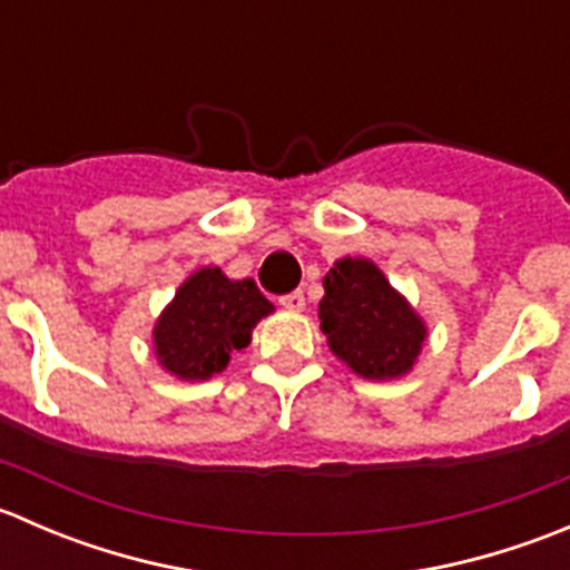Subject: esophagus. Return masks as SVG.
<instances>
[{"label": "esophagus", "instance_id": "obj_1", "mask_svg": "<svg viewBox=\"0 0 570 570\" xmlns=\"http://www.w3.org/2000/svg\"><path fill=\"white\" fill-rule=\"evenodd\" d=\"M278 303L284 308H289V312H301V308L306 306V297H303L301 289H295V292H286V295H281Z\"/></svg>", "mask_w": 570, "mask_h": 570}]
</instances>
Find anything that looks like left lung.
Segmentation results:
<instances>
[{"mask_svg":"<svg viewBox=\"0 0 570 570\" xmlns=\"http://www.w3.org/2000/svg\"><path fill=\"white\" fill-rule=\"evenodd\" d=\"M320 327L333 353L370 381L400 377L424 342L422 320L366 258H342L322 281Z\"/></svg>","mask_w":570,"mask_h":570,"instance_id":"obj_1","label":"left lung"}]
</instances>
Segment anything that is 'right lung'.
Returning <instances> with one entry per match:
<instances>
[{
    "mask_svg": "<svg viewBox=\"0 0 570 570\" xmlns=\"http://www.w3.org/2000/svg\"><path fill=\"white\" fill-rule=\"evenodd\" d=\"M273 312L256 281H228L220 267L189 275L154 331L163 366L181 381H206L228 366L234 350L250 344V331Z\"/></svg>",
    "mask_w": 570,
    "mask_h": 570,
    "instance_id": "1",
    "label": "right lung"
}]
</instances>
